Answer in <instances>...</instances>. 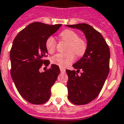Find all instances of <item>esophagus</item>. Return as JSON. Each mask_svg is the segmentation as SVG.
<instances>
[{"label":"esophagus","instance_id":"esophagus-1","mask_svg":"<svg viewBox=\"0 0 124 124\" xmlns=\"http://www.w3.org/2000/svg\"><path fill=\"white\" fill-rule=\"evenodd\" d=\"M60 70L61 72H65V68L63 67H60Z\"/></svg>","mask_w":124,"mask_h":124}]
</instances>
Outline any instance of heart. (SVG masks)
I'll list each match as a JSON object with an SVG mask.
<instances>
[{"mask_svg":"<svg viewBox=\"0 0 124 124\" xmlns=\"http://www.w3.org/2000/svg\"><path fill=\"white\" fill-rule=\"evenodd\" d=\"M62 40L67 42L66 53H57L52 58V62L61 67L67 66L75 60V53L78 57H81L86 53L87 44L86 41L80 38L79 35L71 30H65L60 33ZM57 42L52 36L48 37L46 40V48L48 53H53L55 51Z\"/></svg>","mask_w":124,"mask_h":124,"instance_id":"obj_1","label":"heart"}]
</instances>
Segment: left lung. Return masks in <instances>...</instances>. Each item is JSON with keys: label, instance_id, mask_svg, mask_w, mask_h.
<instances>
[{"label": "left lung", "instance_id": "left-lung-1", "mask_svg": "<svg viewBox=\"0 0 124 124\" xmlns=\"http://www.w3.org/2000/svg\"><path fill=\"white\" fill-rule=\"evenodd\" d=\"M66 26L82 31L86 38V53L73 65L76 71L66 70L68 99L74 105H86L98 96L108 76L109 48L101 34L91 25L78 23ZM80 70L83 71L78 75Z\"/></svg>", "mask_w": 124, "mask_h": 124}]
</instances>
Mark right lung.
Masks as SVG:
<instances>
[{
	"label": "right lung",
	"instance_id": "right-lung-1",
	"mask_svg": "<svg viewBox=\"0 0 124 124\" xmlns=\"http://www.w3.org/2000/svg\"><path fill=\"white\" fill-rule=\"evenodd\" d=\"M61 25L31 23L19 32L10 51L11 76L19 93L28 102L44 104L50 99L51 89L60 73L59 67L52 64L51 68L40 72L48 53L46 40L59 29Z\"/></svg>",
	"mask_w": 124,
	"mask_h": 124
}]
</instances>
